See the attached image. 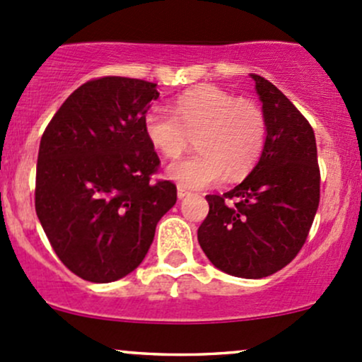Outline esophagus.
I'll return each mask as SVG.
<instances>
[{
    "label": "esophagus",
    "instance_id": "1",
    "mask_svg": "<svg viewBox=\"0 0 362 362\" xmlns=\"http://www.w3.org/2000/svg\"><path fill=\"white\" fill-rule=\"evenodd\" d=\"M189 194V192L188 189H185L182 188V186H177V198H180V200H182V198H186Z\"/></svg>",
    "mask_w": 362,
    "mask_h": 362
}]
</instances>
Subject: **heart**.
Masks as SVG:
<instances>
[{
	"mask_svg": "<svg viewBox=\"0 0 362 362\" xmlns=\"http://www.w3.org/2000/svg\"><path fill=\"white\" fill-rule=\"evenodd\" d=\"M144 129L153 148L174 159L197 135V153L168 165V176L182 188L200 189L226 180H239L255 165L267 138L259 105L214 85L185 92L173 112L148 109Z\"/></svg>",
	"mask_w": 362,
	"mask_h": 362,
	"instance_id": "obj_1",
	"label": "heart"
}]
</instances>
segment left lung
<instances>
[{"label": "left lung", "instance_id": "left-lung-1", "mask_svg": "<svg viewBox=\"0 0 362 362\" xmlns=\"http://www.w3.org/2000/svg\"><path fill=\"white\" fill-rule=\"evenodd\" d=\"M251 78L263 104L265 145L243 182L206 194L210 210L198 243L218 270L263 279L291 263L306 241L320 203V168L306 117L269 80Z\"/></svg>", "mask_w": 362, "mask_h": 362}]
</instances>
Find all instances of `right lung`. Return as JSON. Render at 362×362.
Masks as SVG:
<instances>
[{"label":"right lung","mask_w":362,"mask_h":362,"mask_svg":"<svg viewBox=\"0 0 362 362\" xmlns=\"http://www.w3.org/2000/svg\"><path fill=\"white\" fill-rule=\"evenodd\" d=\"M157 97V85L145 80H90L40 138L35 212L58 258L88 282L132 274L176 203L173 182L150 181L160 160L144 119Z\"/></svg>","instance_id":"add662e5"}]
</instances>
